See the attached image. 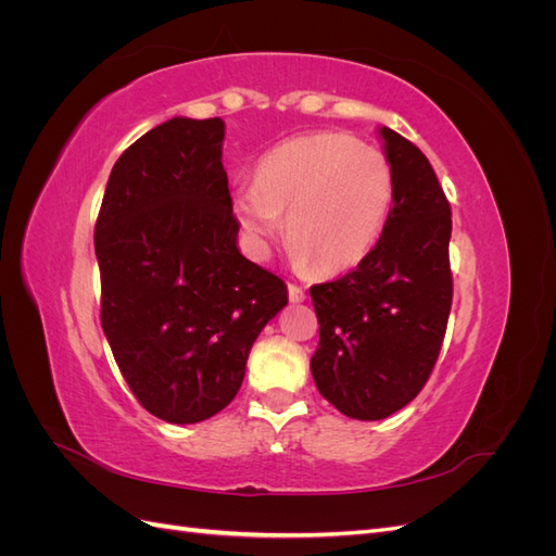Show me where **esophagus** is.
<instances>
[{
	"mask_svg": "<svg viewBox=\"0 0 556 556\" xmlns=\"http://www.w3.org/2000/svg\"><path fill=\"white\" fill-rule=\"evenodd\" d=\"M288 294H290V301H294V304H299V301L306 299L304 288H299L296 282H290V285H288Z\"/></svg>",
	"mask_w": 556,
	"mask_h": 556,
	"instance_id": "34e87169",
	"label": "esophagus"
}]
</instances>
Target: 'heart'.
Masks as SVG:
<instances>
[{"instance_id":"b5f03b06","label":"heart","mask_w":556,"mask_h":556,"mask_svg":"<svg viewBox=\"0 0 556 556\" xmlns=\"http://www.w3.org/2000/svg\"><path fill=\"white\" fill-rule=\"evenodd\" d=\"M392 199L394 174L382 153L341 131H315L268 150L252 185L233 192L231 208L260 255L285 215L294 260L329 276L374 250Z\"/></svg>"}]
</instances>
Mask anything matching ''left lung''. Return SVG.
<instances>
[{
    "label": "left lung",
    "instance_id": "8db88e82",
    "mask_svg": "<svg viewBox=\"0 0 556 556\" xmlns=\"http://www.w3.org/2000/svg\"><path fill=\"white\" fill-rule=\"evenodd\" d=\"M380 137L394 174L387 225L352 271L311 288V374L352 419H384L422 392L452 308L450 201L422 150L390 127Z\"/></svg>",
    "mask_w": 556,
    "mask_h": 556
}]
</instances>
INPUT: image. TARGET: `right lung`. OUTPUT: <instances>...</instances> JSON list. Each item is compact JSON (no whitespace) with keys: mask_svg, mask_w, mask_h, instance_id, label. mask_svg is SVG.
Wrapping results in <instances>:
<instances>
[{"mask_svg":"<svg viewBox=\"0 0 556 556\" xmlns=\"http://www.w3.org/2000/svg\"><path fill=\"white\" fill-rule=\"evenodd\" d=\"M220 117H172L113 164L94 225L102 329L141 406L194 425L237 396L288 285L237 248Z\"/></svg>","mask_w":556,"mask_h":556,"instance_id":"add662e5","label":"right lung"}]
</instances>
